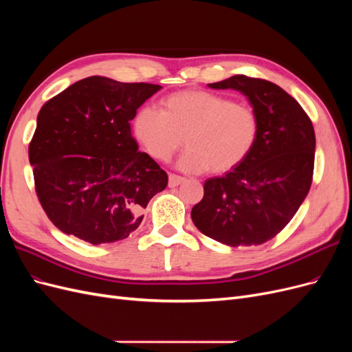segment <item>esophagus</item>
<instances>
[{
	"instance_id": "1",
	"label": "esophagus",
	"mask_w": 352,
	"mask_h": 352,
	"mask_svg": "<svg viewBox=\"0 0 352 352\" xmlns=\"http://www.w3.org/2000/svg\"><path fill=\"white\" fill-rule=\"evenodd\" d=\"M184 180H185V179H184L182 176H177V175L170 173V175H168V186H170V188H175V186L182 184Z\"/></svg>"
}]
</instances>
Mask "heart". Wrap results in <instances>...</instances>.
<instances>
[{"label": "heart", "instance_id": "obj_1", "mask_svg": "<svg viewBox=\"0 0 352 352\" xmlns=\"http://www.w3.org/2000/svg\"><path fill=\"white\" fill-rule=\"evenodd\" d=\"M163 110L141 109L133 117V133L158 162H168L184 144L179 160L185 172L226 173L242 163L257 141L260 122L252 107L225 95L186 89L168 95Z\"/></svg>", "mask_w": 352, "mask_h": 352}]
</instances>
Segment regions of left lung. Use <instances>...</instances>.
<instances>
[{"instance_id":"1","label":"left lung","mask_w":352,"mask_h":352,"mask_svg":"<svg viewBox=\"0 0 352 352\" xmlns=\"http://www.w3.org/2000/svg\"><path fill=\"white\" fill-rule=\"evenodd\" d=\"M247 95L260 129L251 153L221 177H210L190 211L206 236L229 247L270 241L292 220L313 182L316 135L304 109L276 83L236 74L208 83Z\"/></svg>"}]
</instances>
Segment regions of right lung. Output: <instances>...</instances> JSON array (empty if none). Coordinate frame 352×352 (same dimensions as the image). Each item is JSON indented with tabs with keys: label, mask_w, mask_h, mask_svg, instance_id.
Listing matches in <instances>:
<instances>
[{
	"label": "right lung",
	"mask_w": 352,
	"mask_h": 352,
	"mask_svg": "<svg viewBox=\"0 0 352 352\" xmlns=\"http://www.w3.org/2000/svg\"><path fill=\"white\" fill-rule=\"evenodd\" d=\"M162 89L91 76L48 100L29 144L35 190L48 219L92 245L127 238L141 225L167 173L138 151L131 120Z\"/></svg>",
	"instance_id": "right-lung-1"
}]
</instances>
